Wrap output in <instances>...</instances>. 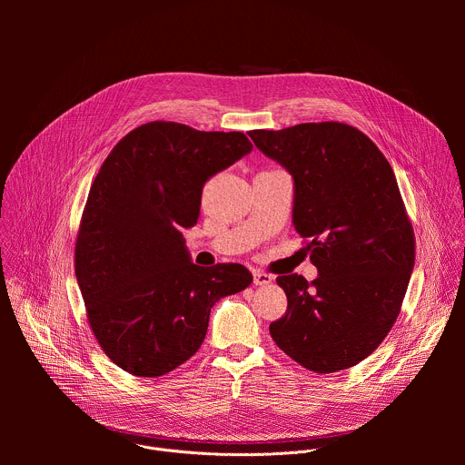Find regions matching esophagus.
Wrapping results in <instances>:
<instances>
[{
	"mask_svg": "<svg viewBox=\"0 0 465 465\" xmlns=\"http://www.w3.org/2000/svg\"><path fill=\"white\" fill-rule=\"evenodd\" d=\"M272 276L271 274H267V272H261V271H253V285L257 287V285H269V283H272Z\"/></svg>",
	"mask_w": 465,
	"mask_h": 465,
	"instance_id": "esophagus-1",
	"label": "esophagus"
}]
</instances>
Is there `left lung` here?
<instances>
[{
	"label": "left lung",
	"mask_w": 465,
	"mask_h": 465,
	"mask_svg": "<svg viewBox=\"0 0 465 465\" xmlns=\"http://www.w3.org/2000/svg\"><path fill=\"white\" fill-rule=\"evenodd\" d=\"M248 136L292 174V223L318 269L311 283L298 274L276 280L289 305L271 335L311 371L351 368L388 335L414 269V230L395 174L377 145L346 123Z\"/></svg>",
	"instance_id": "left-lung-1"
}]
</instances>
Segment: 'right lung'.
<instances>
[{"label": "right lung", "instance_id": "obj_1", "mask_svg": "<svg viewBox=\"0 0 465 465\" xmlns=\"http://www.w3.org/2000/svg\"><path fill=\"white\" fill-rule=\"evenodd\" d=\"M252 151L242 132L173 121L134 128L101 165L75 242V276L94 335L136 377H160L203 346L210 311L252 283L242 264L198 267L182 235L204 183Z\"/></svg>", "mask_w": 465, "mask_h": 465}]
</instances>
